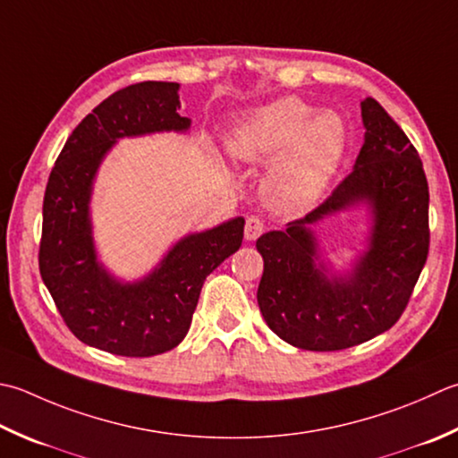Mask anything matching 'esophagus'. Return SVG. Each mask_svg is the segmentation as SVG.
I'll return each instance as SVG.
<instances>
[{"label": "esophagus", "instance_id": "obj_1", "mask_svg": "<svg viewBox=\"0 0 458 458\" xmlns=\"http://www.w3.org/2000/svg\"><path fill=\"white\" fill-rule=\"evenodd\" d=\"M266 228V224L262 218L258 216H248L246 220V228H244V234H246V240H256L259 234H262Z\"/></svg>", "mask_w": 458, "mask_h": 458}]
</instances>
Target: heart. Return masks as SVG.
<instances>
[{"label":"heart","instance_id":"heart-1","mask_svg":"<svg viewBox=\"0 0 458 458\" xmlns=\"http://www.w3.org/2000/svg\"><path fill=\"white\" fill-rule=\"evenodd\" d=\"M230 155L242 163H272L267 200L280 210L306 208L335 174L347 148V124L335 111H318L284 97L240 116L228 134Z\"/></svg>","mask_w":458,"mask_h":458}]
</instances>
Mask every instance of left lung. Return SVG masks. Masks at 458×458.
Masks as SVG:
<instances>
[{"label":"left lung","instance_id":"left-lung-1","mask_svg":"<svg viewBox=\"0 0 458 458\" xmlns=\"http://www.w3.org/2000/svg\"><path fill=\"white\" fill-rule=\"evenodd\" d=\"M365 142L355 166L326 202L256 242L264 258L258 306L277 337L308 352L369 342L397 324L428 254V184L417 148L387 111L361 101ZM365 201L370 248L345 278L327 277L309 224Z\"/></svg>","mask_w":458,"mask_h":458}]
</instances>
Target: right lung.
I'll return each instance as SVG.
<instances>
[{"label":"right lung","mask_w":458,"mask_h":458,"mask_svg":"<svg viewBox=\"0 0 458 458\" xmlns=\"http://www.w3.org/2000/svg\"><path fill=\"white\" fill-rule=\"evenodd\" d=\"M178 83L145 81L113 93L71 132L43 199L39 272L65 326L81 342L124 357L170 352L191 327L206 276L244 238V218L182 238L145 280L121 284L97 262L89 200L116 139L188 131Z\"/></svg>","instance_id":"1"}]
</instances>
